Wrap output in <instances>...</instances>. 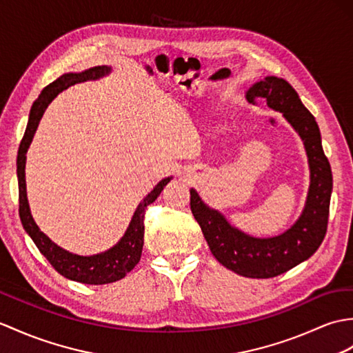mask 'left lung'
<instances>
[{"mask_svg": "<svg viewBox=\"0 0 353 353\" xmlns=\"http://www.w3.org/2000/svg\"><path fill=\"white\" fill-rule=\"evenodd\" d=\"M265 99L269 108L283 112L304 141L310 165V190L299 219L280 236L259 239L237 230L218 210L204 204L191 190V210L204 239L221 265L248 278H272L310 259L326 234L332 173L325 157L321 130L294 88L283 78L266 77L248 88L247 99Z\"/></svg>", "mask_w": 353, "mask_h": 353, "instance_id": "1", "label": "left lung"}]
</instances>
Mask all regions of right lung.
I'll use <instances>...</instances> for the list:
<instances>
[{"instance_id":"right-lung-1","label":"right lung","mask_w":353,"mask_h":353,"mask_svg":"<svg viewBox=\"0 0 353 353\" xmlns=\"http://www.w3.org/2000/svg\"><path fill=\"white\" fill-rule=\"evenodd\" d=\"M111 72L108 65H96L90 68L81 73H64L60 78H57L54 83L46 85L40 96L32 103L28 125L26 134L18 150V186H19V216L21 223L30 234L32 242L36 243L39 251L43 254L49 263L57 272L69 280L84 283V284H108L119 281L125 278L128 272L132 270L141 259V251L144 245V214L149 204H152L158 199L171 177L161 180V182L153 188V191L145 196V199L138 204L135 214L130 219V224L125 236L121 237L119 243L114 245L108 251L96 254V256H78L60 248L59 245L54 243L49 237L40 232V228L34 223L31 216L30 204L27 199V185H26V161L27 150L32 141V137L36 134L39 121L42 119L48 105L54 101V97L63 90L69 88L77 83H84V81H94L102 77H106Z\"/></svg>"}]
</instances>
